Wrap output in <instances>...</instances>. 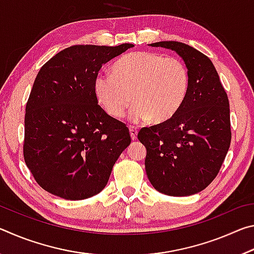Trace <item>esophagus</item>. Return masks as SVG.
I'll list each match as a JSON object with an SVG mask.
<instances>
[{
    "label": "esophagus",
    "mask_w": 254,
    "mask_h": 254,
    "mask_svg": "<svg viewBox=\"0 0 254 254\" xmlns=\"http://www.w3.org/2000/svg\"><path fill=\"white\" fill-rule=\"evenodd\" d=\"M128 128H130V134H131L132 140H136V137H137V128H136V127L130 126V127H128Z\"/></svg>",
    "instance_id": "obj_1"
}]
</instances>
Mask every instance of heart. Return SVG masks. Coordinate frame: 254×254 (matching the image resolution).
<instances>
[{
	"label": "heart",
	"instance_id": "heart-1",
	"mask_svg": "<svg viewBox=\"0 0 254 254\" xmlns=\"http://www.w3.org/2000/svg\"><path fill=\"white\" fill-rule=\"evenodd\" d=\"M94 89L97 101L112 118L121 119L127 107L133 122H163L182 107L189 89V71L182 59L149 51L123 56L112 74L100 72Z\"/></svg>",
	"mask_w": 254,
	"mask_h": 254
}]
</instances>
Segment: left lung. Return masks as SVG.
<instances>
[{
	"label": "left lung",
	"instance_id": "1",
	"mask_svg": "<svg viewBox=\"0 0 254 254\" xmlns=\"http://www.w3.org/2000/svg\"><path fill=\"white\" fill-rule=\"evenodd\" d=\"M175 50L189 71V89L173 118L142 127L145 171L158 191L189 196L208 186L220 173L231 144L230 103L210 59L178 41L150 45Z\"/></svg>",
	"mask_w": 254,
	"mask_h": 254
}]
</instances>
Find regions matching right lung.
Returning <instances> with one entry per match:
<instances>
[{"mask_svg": "<svg viewBox=\"0 0 254 254\" xmlns=\"http://www.w3.org/2000/svg\"><path fill=\"white\" fill-rule=\"evenodd\" d=\"M134 45H75L40 68L25 106L23 158L50 194L79 200L100 192L131 143L127 124L97 104L102 66Z\"/></svg>", "mask_w": 254, "mask_h": 254, "instance_id": "1", "label": "right lung"}]
</instances>
